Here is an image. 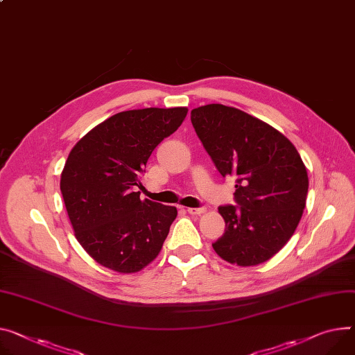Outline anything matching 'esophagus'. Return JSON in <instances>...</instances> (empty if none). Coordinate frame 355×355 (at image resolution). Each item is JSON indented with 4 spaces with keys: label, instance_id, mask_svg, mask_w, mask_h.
<instances>
[{
    "label": "esophagus",
    "instance_id": "34e87169",
    "mask_svg": "<svg viewBox=\"0 0 355 355\" xmlns=\"http://www.w3.org/2000/svg\"><path fill=\"white\" fill-rule=\"evenodd\" d=\"M189 214H202L205 213V207H187Z\"/></svg>",
    "mask_w": 355,
    "mask_h": 355
}]
</instances>
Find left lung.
I'll list each match as a JSON object with an SVG mask.
<instances>
[{"instance_id":"1","label":"left lung","mask_w":355,"mask_h":355,"mask_svg":"<svg viewBox=\"0 0 355 355\" xmlns=\"http://www.w3.org/2000/svg\"><path fill=\"white\" fill-rule=\"evenodd\" d=\"M190 119L217 171L236 178L237 206L219 207L226 230L214 252L243 267L267 261L303 216L309 176L302 157L283 133L240 109L210 103Z\"/></svg>"}]
</instances>
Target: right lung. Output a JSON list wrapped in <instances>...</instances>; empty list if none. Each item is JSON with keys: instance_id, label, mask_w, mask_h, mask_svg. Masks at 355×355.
<instances>
[{"instance_id": "1", "label": "right lung", "mask_w": 355, "mask_h": 355, "mask_svg": "<svg viewBox=\"0 0 355 355\" xmlns=\"http://www.w3.org/2000/svg\"><path fill=\"white\" fill-rule=\"evenodd\" d=\"M187 107L119 112L89 130L69 152L61 193L75 237L103 267L136 272L159 254L175 206L141 200L139 175L153 149L184 121Z\"/></svg>"}]
</instances>
